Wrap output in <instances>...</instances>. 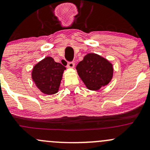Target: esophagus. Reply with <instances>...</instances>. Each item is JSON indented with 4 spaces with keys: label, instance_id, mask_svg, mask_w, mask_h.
<instances>
[{
    "label": "esophagus",
    "instance_id": "34e87169",
    "mask_svg": "<svg viewBox=\"0 0 150 150\" xmlns=\"http://www.w3.org/2000/svg\"><path fill=\"white\" fill-rule=\"evenodd\" d=\"M74 62H69L67 63V68H74Z\"/></svg>",
    "mask_w": 150,
    "mask_h": 150
}]
</instances>
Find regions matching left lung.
<instances>
[{
	"mask_svg": "<svg viewBox=\"0 0 150 150\" xmlns=\"http://www.w3.org/2000/svg\"><path fill=\"white\" fill-rule=\"evenodd\" d=\"M76 68L86 87L92 91H98L107 85L113 76L112 64L95 53L86 54Z\"/></svg>",
	"mask_w": 150,
	"mask_h": 150,
	"instance_id": "8db88e82",
	"label": "left lung"
}]
</instances>
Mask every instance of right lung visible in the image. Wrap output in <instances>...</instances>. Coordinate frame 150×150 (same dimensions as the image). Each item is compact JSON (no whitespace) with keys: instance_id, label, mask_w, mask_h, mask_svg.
<instances>
[{"instance_id":"add662e5","label":"right lung","mask_w":150,"mask_h":150,"mask_svg":"<svg viewBox=\"0 0 150 150\" xmlns=\"http://www.w3.org/2000/svg\"><path fill=\"white\" fill-rule=\"evenodd\" d=\"M65 67L56 62L53 58L47 57L33 69L32 79L42 93L52 95L57 93Z\"/></svg>"}]
</instances>
